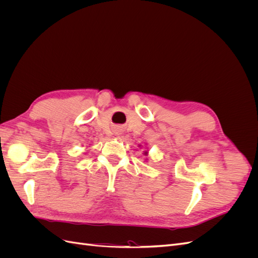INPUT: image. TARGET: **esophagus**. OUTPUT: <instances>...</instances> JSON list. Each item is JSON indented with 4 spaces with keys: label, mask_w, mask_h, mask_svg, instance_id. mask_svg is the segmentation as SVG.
<instances>
[{
    "label": "esophagus",
    "mask_w": 258,
    "mask_h": 258,
    "mask_svg": "<svg viewBox=\"0 0 258 258\" xmlns=\"http://www.w3.org/2000/svg\"><path fill=\"white\" fill-rule=\"evenodd\" d=\"M116 134H119V130H116Z\"/></svg>",
    "instance_id": "1"
}]
</instances>
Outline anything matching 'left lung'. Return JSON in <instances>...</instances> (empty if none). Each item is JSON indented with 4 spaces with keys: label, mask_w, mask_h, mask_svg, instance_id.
<instances>
[{
    "label": "left lung",
    "mask_w": 258,
    "mask_h": 258,
    "mask_svg": "<svg viewBox=\"0 0 258 258\" xmlns=\"http://www.w3.org/2000/svg\"><path fill=\"white\" fill-rule=\"evenodd\" d=\"M145 155H147V152H146V153H145Z\"/></svg>",
    "instance_id": "left-lung-1"
}]
</instances>
